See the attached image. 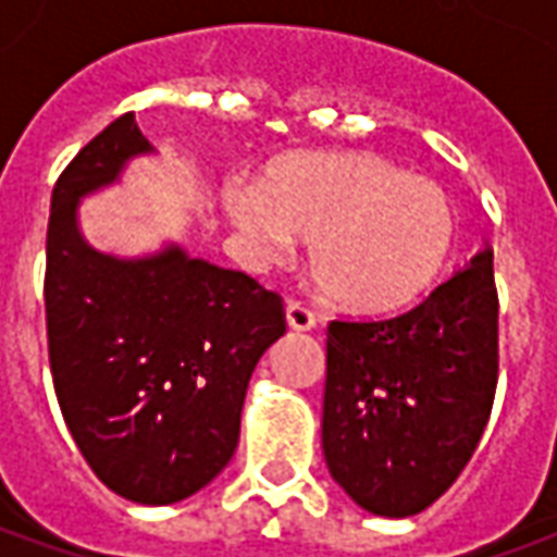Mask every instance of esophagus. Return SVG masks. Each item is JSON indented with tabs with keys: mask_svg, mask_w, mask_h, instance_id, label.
<instances>
[{
	"mask_svg": "<svg viewBox=\"0 0 557 557\" xmlns=\"http://www.w3.org/2000/svg\"><path fill=\"white\" fill-rule=\"evenodd\" d=\"M286 325L292 327V331H313L315 327V315L304 307V304L298 301H289L286 304Z\"/></svg>",
	"mask_w": 557,
	"mask_h": 557,
	"instance_id": "34e87169",
	"label": "esophagus"
}]
</instances>
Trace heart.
Returning a JSON list of instances; mask_svg holds the SVG:
<instances>
[{"instance_id": "heart-1", "label": "heart", "mask_w": 557, "mask_h": 557, "mask_svg": "<svg viewBox=\"0 0 557 557\" xmlns=\"http://www.w3.org/2000/svg\"><path fill=\"white\" fill-rule=\"evenodd\" d=\"M223 208L250 250L310 242V277L349 315H397L432 292L454 250L442 187L375 154H283L259 184L230 182Z\"/></svg>"}]
</instances>
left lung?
I'll return each mask as SVG.
<instances>
[{"label": "left lung", "instance_id": "obj_1", "mask_svg": "<svg viewBox=\"0 0 557 557\" xmlns=\"http://www.w3.org/2000/svg\"><path fill=\"white\" fill-rule=\"evenodd\" d=\"M498 385L492 250L409 313L331 322L322 450L351 502L387 519L426 510L478 447Z\"/></svg>", "mask_w": 557, "mask_h": 557}]
</instances>
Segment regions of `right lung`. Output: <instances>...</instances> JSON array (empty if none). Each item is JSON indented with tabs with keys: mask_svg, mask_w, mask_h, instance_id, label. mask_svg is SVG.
Here are the masks:
<instances>
[{
	"mask_svg": "<svg viewBox=\"0 0 557 557\" xmlns=\"http://www.w3.org/2000/svg\"><path fill=\"white\" fill-rule=\"evenodd\" d=\"M151 151L125 113L59 175L44 307L55 397L79 454L115 495L158 507L226 468L250 375L286 315L280 295L178 244L122 259L83 238L79 199Z\"/></svg>",
	"mask_w": 557,
	"mask_h": 557,
	"instance_id": "obj_1",
	"label": "right lung"
}]
</instances>
